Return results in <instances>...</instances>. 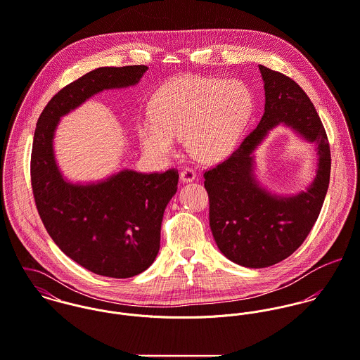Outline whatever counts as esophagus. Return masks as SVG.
<instances>
[{"mask_svg":"<svg viewBox=\"0 0 360 360\" xmlns=\"http://www.w3.org/2000/svg\"><path fill=\"white\" fill-rule=\"evenodd\" d=\"M196 179V172L192 168H184L181 172V181L182 182H192Z\"/></svg>","mask_w":360,"mask_h":360,"instance_id":"1","label":"esophagus"}]
</instances>
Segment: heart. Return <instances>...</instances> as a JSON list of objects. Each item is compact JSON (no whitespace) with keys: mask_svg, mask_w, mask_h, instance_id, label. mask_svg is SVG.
I'll list each match as a JSON object with an SVG mask.
<instances>
[{"mask_svg":"<svg viewBox=\"0 0 360 360\" xmlns=\"http://www.w3.org/2000/svg\"><path fill=\"white\" fill-rule=\"evenodd\" d=\"M150 111L136 125L148 154L160 160L171 157L185 135L198 160L214 162L236 147L252 120L255 97L240 80L179 76L154 93Z\"/></svg>","mask_w":360,"mask_h":360,"instance_id":"obj_1","label":"heart"}]
</instances>
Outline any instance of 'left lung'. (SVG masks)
<instances>
[{
  "label": "left lung",
  "mask_w": 360,
  "mask_h": 360,
  "mask_svg": "<svg viewBox=\"0 0 360 360\" xmlns=\"http://www.w3.org/2000/svg\"><path fill=\"white\" fill-rule=\"evenodd\" d=\"M259 70L266 91L262 121L229 157L203 174L217 246L225 257L250 269L277 264L303 243L321 212L331 172L328 138L307 94L287 75L263 65ZM281 122L317 143L319 153L315 182L292 198L271 197L252 176V150Z\"/></svg>",
  "instance_id": "left-lung-1"
}]
</instances>
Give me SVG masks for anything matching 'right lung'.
Returning a JSON list of instances; mask_svg holds the SVG:
<instances>
[{"label": "right lung", "instance_id": "obj_1", "mask_svg": "<svg viewBox=\"0 0 360 360\" xmlns=\"http://www.w3.org/2000/svg\"><path fill=\"white\" fill-rule=\"evenodd\" d=\"M144 65L103 67L61 89L44 107L34 131L30 179L34 203L49 235L73 262L111 278L143 273L160 249L164 210L178 189V169L121 171L104 182L73 185L54 160L58 120L93 94L136 84Z\"/></svg>", "mask_w": 360, "mask_h": 360}]
</instances>
